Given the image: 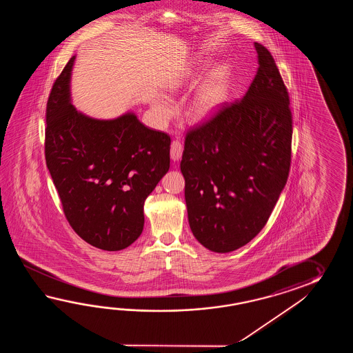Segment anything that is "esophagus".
Instances as JSON below:
<instances>
[{
  "instance_id": "esophagus-1",
  "label": "esophagus",
  "mask_w": 353,
  "mask_h": 353,
  "mask_svg": "<svg viewBox=\"0 0 353 353\" xmlns=\"http://www.w3.org/2000/svg\"><path fill=\"white\" fill-rule=\"evenodd\" d=\"M183 155V146L179 141H173L170 146V158L173 161H179Z\"/></svg>"
}]
</instances>
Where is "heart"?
<instances>
[{
	"label": "heart",
	"instance_id": "heart-1",
	"mask_svg": "<svg viewBox=\"0 0 353 353\" xmlns=\"http://www.w3.org/2000/svg\"><path fill=\"white\" fill-rule=\"evenodd\" d=\"M189 74H192L190 70L184 72V74L179 77L170 85V88L178 90ZM227 88H228L227 72L225 69L216 70L205 82L203 83L201 88L196 90L193 98L189 101L185 110L188 120L193 122H203L212 119L219 111L222 103L225 102ZM152 111L159 125H165L166 122L173 117L174 105L169 98L163 94H158L152 101Z\"/></svg>",
	"mask_w": 353,
	"mask_h": 353
}]
</instances>
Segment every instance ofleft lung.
Here are the masks:
<instances>
[{
  "label": "left lung",
  "mask_w": 353,
  "mask_h": 353,
  "mask_svg": "<svg viewBox=\"0 0 353 353\" xmlns=\"http://www.w3.org/2000/svg\"><path fill=\"white\" fill-rule=\"evenodd\" d=\"M255 48L260 67L246 94L188 134L180 163L190 230L218 254L263 230L292 160L289 94L270 52Z\"/></svg>",
  "instance_id": "8db88e82"
}]
</instances>
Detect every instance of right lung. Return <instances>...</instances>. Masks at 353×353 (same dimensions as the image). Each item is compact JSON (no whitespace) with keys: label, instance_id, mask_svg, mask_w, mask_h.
I'll return each instance as SVG.
<instances>
[{"label":"right lung","instance_id":"1","mask_svg":"<svg viewBox=\"0 0 353 353\" xmlns=\"http://www.w3.org/2000/svg\"><path fill=\"white\" fill-rule=\"evenodd\" d=\"M74 57L46 105V159L69 225L94 248L120 251L143 230V204L170 166V137L135 112L101 120L72 105Z\"/></svg>","mask_w":353,"mask_h":353}]
</instances>
